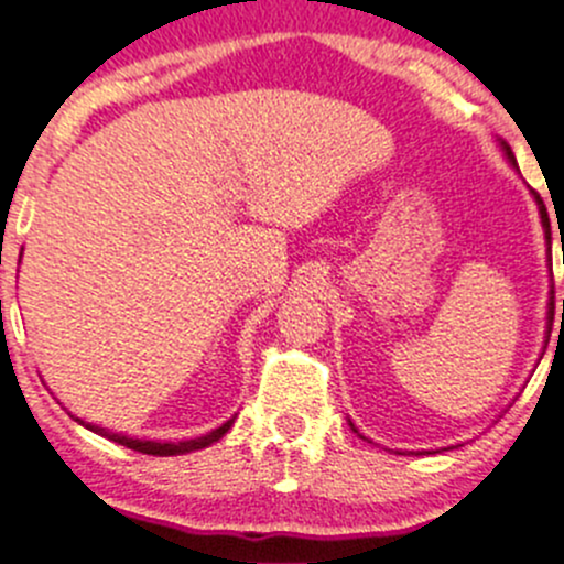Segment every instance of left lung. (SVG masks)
Masks as SVG:
<instances>
[{
  "instance_id": "1",
  "label": "left lung",
  "mask_w": 564,
  "mask_h": 564,
  "mask_svg": "<svg viewBox=\"0 0 564 564\" xmlns=\"http://www.w3.org/2000/svg\"><path fill=\"white\" fill-rule=\"evenodd\" d=\"M505 150H508V147H505ZM508 155H510V150H508ZM513 158V155H510ZM538 204H540V218H543V226H545V235H549V240H551V224H549V215H545V204L540 202L538 198ZM554 294V292H551ZM551 308H554V297H551ZM562 314H564V300H562ZM551 318H554V311H551Z\"/></svg>"
}]
</instances>
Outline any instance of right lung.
Here are the masks:
<instances>
[{
  "label": "right lung",
  "instance_id": "obj_1",
  "mask_svg": "<svg viewBox=\"0 0 564 564\" xmlns=\"http://www.w3.org/2000/svg\"><path fill=\"white\" fill-rule=\"evenodd\" d=\"M82 423V420H78ZM231 423H235V417L226 420L220 429L209 431V434L198 436V440H185V442H141V440H128V436H119V434H108L106 429H100V425H89V431H95V434L106 436V440L111 442H119V445L130 447V451L135 453H147V456H180V453H193V451H202V447L213 445V442H218L220 436L226 434V431L231 429Z\"/></svg>",
  "mask_w": 564,
  "mask_h": 564
}]
</instances>
